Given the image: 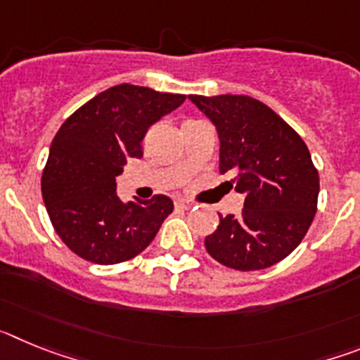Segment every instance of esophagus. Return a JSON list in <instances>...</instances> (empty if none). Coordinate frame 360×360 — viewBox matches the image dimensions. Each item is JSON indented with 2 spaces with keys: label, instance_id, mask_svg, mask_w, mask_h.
<instances>
[{
  "label": "esophagus",
  "instance_id": "1",
  "mask_svg": "<svg viewBox=\"0 0 360 360\" xmlns=\"http://www.w3.org/2000/svg\"><path fill=\"white\" fill-rule=\"evenodd\" d=\"M174 207L191 209L193 207V202H189V200H184V198H178V200H174Z\"/></svg>",
  "mask_w": 360,
  "mask_h": 360
}]
</instances>
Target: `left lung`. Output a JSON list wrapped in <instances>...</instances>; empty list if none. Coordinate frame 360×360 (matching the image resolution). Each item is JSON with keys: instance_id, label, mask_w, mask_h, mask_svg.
Returning a JSON list of instances; mask_svg holds the SVG:
<instances>
[{"instance_id": "left-lung-1", "label": "left lung", "mask_w": 360, "mask_h": 360, "mask_svg": "<svg viewBox=\"0 0 360 360\" xmlns=\"http://www.w3.org/2000/svg\"><path fill=\"white\" fill-rule=\"evenodd\" d=\"M218 129L219 173L245 203L219 214L205 249L229 269L276 265L303 241L317 211L319 173L303 139L276 111L249 95H189Z\"/></svg>"}]
</instances>
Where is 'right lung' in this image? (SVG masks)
Returning a JSON list of instances; mask_svg holds the SVG:
<instances>
[{
	"instance_id": "obj_1",
	"label": "right lung",
	"mask_w": 360,
	"mask_h": 360,
	"mask_svg": "<svg viewBox=\"0 0 360 360\" xmlns=\"http://www.w3.org/2000/svg\"><path fill=\"white\" fill-rule=\"evenodd\" d=\"M186 95L117 84L63 122L50 146L41 191L50 221L63 243L86 262H128L157 236L173 212V200L155 195L122 202L115 178L128 158H141L148 128L176 110Z\"/></svg>"
}]
</instances>
